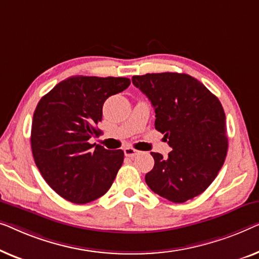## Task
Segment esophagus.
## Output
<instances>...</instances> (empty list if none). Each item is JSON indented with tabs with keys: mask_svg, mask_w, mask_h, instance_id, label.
Here are the masks:
<instances>
[{
	"mask_svg": "<svg viewBox=\"0 0 259 259\" xmlns=\"http://www.w3.org/2000/svg\"><path fill=\"white\" fill-rule=\"evenodd\" d=\"M138 150H136V149L131 148V147H126L124 148V155L126 156V157H135L138 154Z\"/></svg>",
	"mask_w": 259,
	"mask_h": 259,
	"instance_id": "esophagus-1",
	"label": "esophagus"
}]
</instances>
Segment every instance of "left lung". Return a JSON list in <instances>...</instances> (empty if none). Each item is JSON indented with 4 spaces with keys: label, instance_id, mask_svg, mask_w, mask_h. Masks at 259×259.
I'll return each mask as SVG.
<instances>
[{
    "label": "left lung",
    "instance_id": "8db88e82",
    "mask_svg": "<svg viewBox=\"0 0 259 259\" xmlns=\"http://www.w3.org/2000/svg\"><path fill=\"white\" fill-rule=\"evenodd\" d=\"M155 108V128L164 134L167 157L151 152L155 165L145 175L155 194L174 203L201 195L216 178L228 152L225 114L206 87L187 74L133 76Z\"/></svg>",
    "mask_w": 259,
    "mask_h": 259
}]
</instances>
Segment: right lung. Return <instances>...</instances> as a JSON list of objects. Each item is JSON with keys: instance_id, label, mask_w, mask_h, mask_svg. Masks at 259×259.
Here are the masks:
<instances>
[{"instance_id": "add662e5", "label": "right lung", "mask_w": 259, "mask_h": 259, "mask_svg": "<svg viewBox=\"0 0 259 259\" xmlns=\"http://www.w3.org/2000/svg\"><path fill=\"white\" fill-rule=\"evenodd\" d=\"M130 85L125 77L71 76L39 100L31 124L36 166L61 197L85 204L110 189L124 159L122 150L89 143L108 97Z\"/></svg>"}]
</instances>
